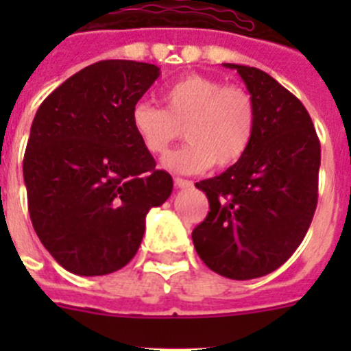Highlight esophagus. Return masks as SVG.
Returning <instances> with one entry per match:
<instances>
[{
	"label": "esophagus",
	"instance_id": "34e87169",
	"mask_svg": "<svg viewBox=\"0 0 351 351\" xmlns=\"http://www.w3.org/2000/svg\"><path fill=\"white\" fill-rule=\"evenodd\" d=\"M173 184H176V188H191V186H193V182L188 181V179L176 178L173 179Z\"/></svg>",
	"mask_w": 351,
	"mask_h": 351
}]
</instances>
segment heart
<instances>
[{"label":"heart","instance_id":"obj_1","mask_svg":"<svg viewBox=\"0 0 351 351\" xmlns=\"http://www.w3.org/2000/svg\"><path fill=\"white\" fill-rule=\"evenodd\" d=\"M163 108L149 101L133 105L132 128L147 153L165 154L182 135L188 142L167 154L172 172L197 173L216 165L228 169L246 156L256 132V104L247 89L191 73L161 91Z\"/></svg>","mask_w":351,"mask_h":351}]
</instances>
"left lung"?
I'll list each match as a JSON object with an SVG mask.
<instances>
[{"instance_id": "obj_1", "label": "left lung", "mask_w": 351, "mask_h": 351, "mask_svg": "<svg viewBox=\"0 0 351 351\" xmlns=\"http://www.w3.org/2000/svg\"><path fill=\"white\" fill-rule=\"evenodd\" d=\"M256 104V132L243 160L197 182L209 200L193 244L210 271L253 280L283 265L302 243L318 202L320 141L297 96L269 73L226 63Z\"/></svg>"}]
</instances>
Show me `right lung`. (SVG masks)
Segmentation results:
<instances>
[{"label":"right lung","mask_w":351,"mask_h":351,"mask_svg":"<svg viewBox=\"0 0 351 351\" xmlns=\"http://www.w3.org/2000/svg\"><path fill=\"white\" fill-rule=\"evenodd\" d=\"M158 77L156 64L98 61L36 110L23 163L27 209L45 250L73 274L125 267L149 209L172 193L170 173L156 169L130 121Z\"/></svg>","instance_id":"right-lung-1"}]
</instances>
